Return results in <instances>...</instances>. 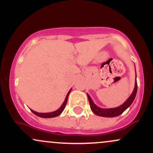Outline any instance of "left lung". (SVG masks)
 <instances>
[{"label":"left lung","instance_id":"left-lung-1","mask_svg":"<svg viewBox=\"0 0 153 153\" xmlns=\"http://www.w3.org/2000/svg\"><path fill=\"white\" fill-rule=\"evenodd\" d=\"M137 91V80L135 81V85L134 91H133L132 94L130 95L129 98L127 99L123 104L121 105L118 107L112 108H100L98 106L94 103L93 100L91 99V96L87 94L88 99L89 103H90V106L91 108V111L95 114L96 115L99 116V117H118V116L121 115L123 112L128 107L130 106V105L132 103L133 101L135 99L136 96Z\"/></svg>","mask_w":153,"mask_h":153}]
</instances>
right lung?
Masks as SVG:
<instances>
[{"label":"right lung","instance_id":"1","mask_svg":"<svg viewBox=\"0 0 153 153\" xmlns=\"http://www.w3.org/2000/svg\"><path fill=\"white\" fill-rule=\"evenodd\" d=\"M71 90L72 89H71V90L68 91V94H67L64 102H63L62 106L59 107L57 110L54 111H52V112H50V113H38V112L34 111L32 109H31V111L35 115L38 116V117H42V118H52V117H57V116L61 114V113H62V112L63 111V110H64L65 108V106L67 104V101H68V96H69Z\"/></svg>","mask_w":153,"mask_h":153}]
</instances>
